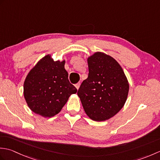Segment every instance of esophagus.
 I'll return each instance as SVG.
<instances>
[{"mask_svg": "<svg viewBox=\"0 0 160 160\" xmlns=\"http://www.w3.org/2000/svg\"><path fill=\"white\" fill-rule=\"evenodd\" d=\"M80 82H78L77 84H75V87H76V89H79V87H80Z\"/></svg>", "mask_w": 160, "mask_h": 160, "instance_id": "obj_1", "label": "esophagus"}]
</instances>
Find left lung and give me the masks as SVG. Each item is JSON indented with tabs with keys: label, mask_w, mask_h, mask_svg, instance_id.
<instances>
[{
	"label": "left lung",
	"mask_w": 160,
	"mask_h": 160,
	"mask_svg": "<svg viewBox=\"0 0 160 160\" xmlns=\"http://www.w3.org/2000/svg\"><path fill=\"white\" fill-rule=\"evenodd\" d=\"M89 76L78 91L86 114L101 122L117 114L127 101L129 84L121 66L113 58L96 52L87 59Z\"/></svg>",
	"instance_id": "left-lung-1"
}]
</instances>
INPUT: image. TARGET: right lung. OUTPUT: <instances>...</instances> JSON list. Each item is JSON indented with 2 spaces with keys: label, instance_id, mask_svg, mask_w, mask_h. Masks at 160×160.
Masks as SVG:
<instances>
[{
  "label": "right lung",
  "instance_id": "add662e5",
  "mask_svg": "<svg viewBox=\"0 0 160 160\" xmlns=\"http://www.w3.org/2000/svg\"><path fill=\"white\" fill-rule=\"evenodd\" d=\"M65 60L54 61L49 54L40 59L27 76L24 97L33 112L51 118L62 109L77 89L68 79Z\"/></svg>",
  "mask_w": 160,
  "mask_h": 160
}]
</instances>
